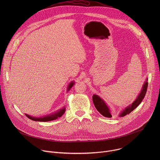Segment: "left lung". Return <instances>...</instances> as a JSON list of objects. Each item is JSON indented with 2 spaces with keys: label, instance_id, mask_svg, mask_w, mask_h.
Masks as SVG:
<instances>
[{
  "label": "left lung",
  "instance_id": "left-lung-1",
  "mask_svg": "<svg viewBox=\"0 0 160 160\" xmlns=\"http://www.w3.org/2000/svg\"><path fill=\"white\" fill-rule=\"evenodd\" d=\"M148 78L146 79V81L144 83L142 86V88L139 93L138 98H136L135 101H133L132 104L127 106L124 110L122 111V112L120 114V117H124L130 112H131L133 110H134L137 107H138L141 102L142 101L143 99L145 97V95L147 92V88H148ZM92 101L94 102V104L96 108V109L101 114V115L107 118H111L112 115L111 114L110 110L108 108V106L106 105V104L104 102V101L98 95L94 94L92 96Z\"/></svg>",
  "mask_w": 160,
  "mask_h": 160
}]
</instances>
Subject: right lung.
Returning <instances> with one entry per match:
<instances>
[{"instance_id":"obj_1","label":"right lung","mask_w":160,"mask_h":160,"mask_svg":"<svg viewBox=\"0 0 160 160\" xmlns=\"http://www.w3.org/2000/svg\"><path fill=\"white\" fill-rule=\"evenodd\" d=\"M75 82H72L69 85L68 87V91L74 85ZM65 108L64 107L63 108L61 109L60 110L51 114V115H46V116H44L42 117H40V118H37V117H33L32 116H30L28 115H27L25 114V115L30 120H34L35 122H49V121H52V120H56L57 118L61 117V116H62L63 114L65 112Z\"/></svg>"}]
</instances>
